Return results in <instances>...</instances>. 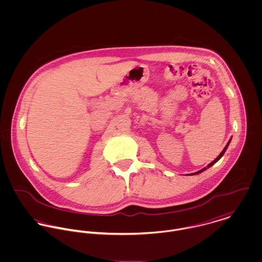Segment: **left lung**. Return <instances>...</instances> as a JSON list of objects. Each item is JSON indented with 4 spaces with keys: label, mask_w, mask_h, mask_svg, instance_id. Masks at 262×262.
I'll use <instances>...</instances> for the list:
<instances>
[{
    "label": "left lung",
    "mask_w": 262,
    "mask_h": 262,
    "mask_svg": "<svg viewBox=\"0 0 262 262\" xmlns=\"http://www.w3.org/2000/svg\"><path fill=\"white\" fill-rule=\"evenodd\" d=\"M230 141H231V138H230V140H229V142H228V143H227V145H226V146H225V148H224V149H223V151H222V152H221V153H220V155H219V156H218V157H217V158H215V159H214V160H213V161H212V162H211V163H210V164H208V165H207V167H204V168H203V169H201V170H199V171H196V172H193V173H190V176H193V174H199V173H201V172H203V171H204V170H206V169H207V168H209V167H211V166H212V165H213V164H215V163H216V162H217V161H218V160H219V159H220V158H221V157H222V156H223V155H224L225 151H226V150H227V148H228V146H229V144H230Z\"/></svg>",
    "instance_id": "8db88e82"
}]
</instances>
